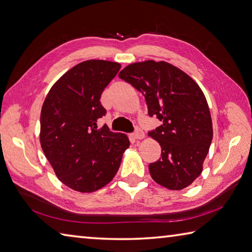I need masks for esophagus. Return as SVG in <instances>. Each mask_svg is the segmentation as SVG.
<instances>
[{
  "label": "esophagus",
  "mask_w": 252,
  "mask_h": 252,
  "mask_svg": "<svg viewBox=\"0 0 252 252\" xmlns=\"http://www.w3.org/2000/svg\"><path fill=\"white\" fill-rule=\"evenodd\" d=\"M132 137H134L135 139H142L145 137V134L138 126H136V129L134 131V134H132Z\"/></svg>",
  "instance_id": "obj_1"
}]
</instances>
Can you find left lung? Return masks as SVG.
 Wrapping results in <instances>:
<instances>
[{
    "label": "left lung",
    "mask_w": 252,
    "mask_h": 252,
    "mask_svg": "<svg viewBox=\"0 0 252 252\" xmlns=\"http://www.w3.org/2000/svg\"><path fill=\"white\" fill-rule=\"evenodd\" d=\"M118 77L141 92L149 116L162 123L148 131L161 146V158L149 164L151 178L170 189L187 188L201 174L213 139L202 90L182 70L163 61L129 64Z\"/></svg>",
    "instance_id": "obj_1"
}]
</instances>
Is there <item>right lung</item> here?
Listing matches in <instances>:
<instances>
[{
  "label": "right lung",
  "instance_id": "obj_1",
  "mask_svg": "<svg viewBox=\"0 0 252 252\" xmlns=\"http://www.w3.org/2000/svg\"><path fill=\"white\" fill-rule=\"evenodd\" d=\"M121 64L88 60L65 72L46 96L40 114V144L56 175L75 191L90 193L115 177L129 140L106 125L101 95Z\"/></svg>",
  "mask_w": 252,
  "mask_h": 252
}]
</instances>
